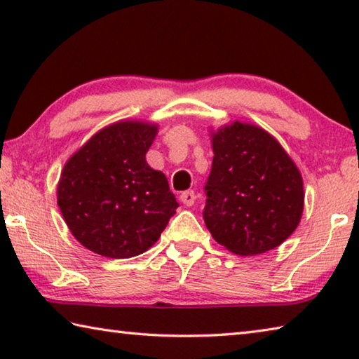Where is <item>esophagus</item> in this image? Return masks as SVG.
Masks as SVG:
<instances>
[{
	"mask_svg": "<svg viewBox=\"0 0 359 359\" xmlns=\"http://www.w3.org/2000/svg\"><path fill=\"white\" fill-rule=\"evenodd\" d=\"M180 201L185 205H193L194 201H196V194H194L193 190H187L180 194Z\"/></svg>",
	"mask_w": 359,
	"mask_h": 359,
	"instance_id": "obj_1",
	"label": "esophagus"
}]
</instances>
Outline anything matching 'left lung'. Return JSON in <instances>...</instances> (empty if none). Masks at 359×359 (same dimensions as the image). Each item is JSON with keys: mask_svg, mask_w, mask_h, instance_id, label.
<instances>
[{"mask_svg": "<svg viewBox=\"0 0 359 359\" xmlns=\"http://www.w3.org/2000/svg\"><path fill=\"white\" fill-rule=\"evenodd\" d=\"M214 160L205 182V226L226 250L242 257L269 252L301 222L299 169L263 128L234 121L212 133Z\"/></svg>", "mask_w": 359, "mask_h": 359, "instance_id": "left-lung-1", "label": "left lung"}]
</instances>
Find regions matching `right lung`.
I'll return each mask as SVG.
<instances>
[{
    "label": "right lung",
    "instance_id": "obj_1",
    "mask_svg": "<svg viewBox=\"0 0 359 359\" xmlns=\"http://www.w3.org/2000/svg\"><path fill=\"white\" fill-rule=\"evenodd\" d=\"M158 126L117 121L72 155L58 182V205L72 236L101 257L123 259L155 244L179 203L145 154Z\"/></svg>",
    "mask_w": 359,
    "mask_h": 359
}]
</instances>
